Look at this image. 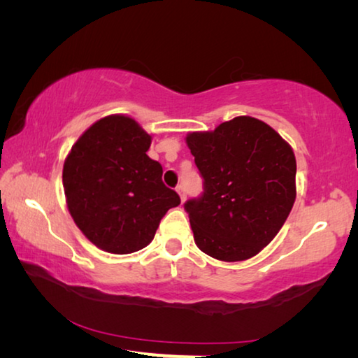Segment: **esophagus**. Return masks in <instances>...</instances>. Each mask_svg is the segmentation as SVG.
I'll use <instances>...</instances> for the list:
<instances>
[{
	"label": "esophagus",
	"mask_w": 358,
	"mask_h": 358,
	"mask_svg": "<svg viewBox=\"0 0 358 358\" xmlns=\"http://www.w3.org/2000/svg\"><path fill=\"white\" fill-rule=\"evenodd\" d=\"M177 192L180 194V199H181V202H185V187L183 186H181V185H178L177 186Z\"/></svg>",
	"instance_id": "obj_1"
}]
</instances>
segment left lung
Returning a JSON list of instances; mask_svg holds the SVG:
<instances>
[{
	"instance_id": "left-lung-1",
	"label": "left lung",
	"mask_w": 358,
	"mask_h": 358,
	"mask_svg": "<svg viewBox=\"0 0 358 358\" xmlns=\"http://www.w3.org/2000/svg\"><path fill=\"white\" fill-rule=\"evenodd\" d=\"M186 143L203 194L185 203L199 250L224 262L256 256L294 207L296 162L290 145L264 121L235 117Z\"/></svg>"
}]
</instances>
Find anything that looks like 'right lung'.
Masks as SVG:
<instances>
[{"label": "right lung", "instance_id": "right-lung-1", "mask_svg": "<svg viewBox=\"0 0 358 358\" xmlns=\"http://www.w3.org/2000/svg\"><path fill=\"white\" fill-rule=\"evenodd\" d=\"M151 136L134 118L108 115L78 137L63 166L68 210L93 245L131 254L155 238L180 196L162 183V166L148 157Z\"/></svg>", "mask_w": 358, "mask_h": 358}]
</instances>
